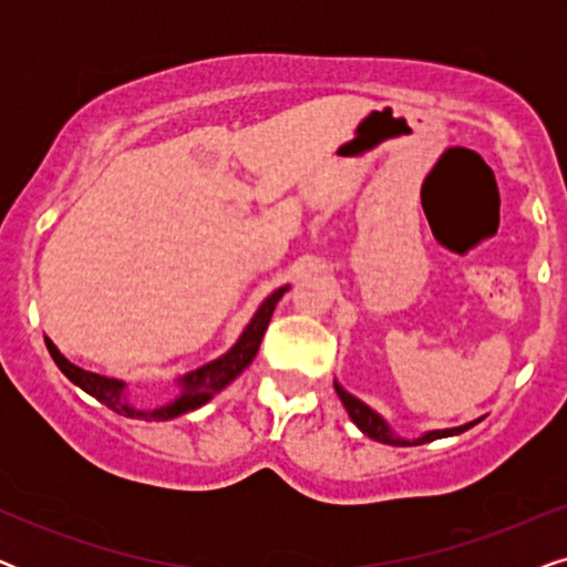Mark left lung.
<instances>
[{
    "label": "left lung",
    "mask_w": 567,
    "mask_h": 567,
    "mask_svg": "<svg viewBox=\"0 0 567 567\" xmlns=\"http://www.w3.org/2000/svg\"><path fill=\"white\" fill-rule=\"evenodd\" d=\"M336 392H338V398H340V402H343V408L348 410V415H351V421L359 425V429L367 433L369 439H374V441H382V444H392V446H417V444H429V441H436V439H446V436H456V433H462V431H467V429H472V425H475L477 421H472V423H464V425H456V429H441V431H425L423 436H417V439H402V436H398V433H394L392 429H390V423L384 421L382 415L377 413V410H371L367 402H361L359 398H353L351 392H346L343 386H340L338 382H336Z\"/></svg>",
    "instance_id": "obj_1"
}]
</instances>
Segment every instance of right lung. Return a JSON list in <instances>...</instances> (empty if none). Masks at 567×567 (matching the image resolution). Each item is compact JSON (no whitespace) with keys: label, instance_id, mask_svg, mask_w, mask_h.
<instances>
[{"label":"right lung","instance_id":"right-lung-1","mask_svg":"<svg viewBox=\"0 0 567 567\" xmlns=\"http://www.w3.org/2000/svg\"><path fill=\"white\" fill-rule=\"evenodd\" d=\"M286 291H289V286H281V289H276L270 297L262 299L258 312L252 315L250 322H247V328L243 330V336L237 338V343L231 346L227 353L219 355V359L208 361V363H204V367H198L196 371H188V374L177 379L175 398L157 408L134 405V402L128 400L126 382H121V379H113V377L95 374V371H84L82 367H76V363L69 361L49 338H45V348H49L51 359L56 361L61 374H64L69 382H74L76 386H80V390H84L95 400L103 402L105 408H111L118 415H126V417H142V421H169V417L185 415V413H190V410L206 405V402L212 400L216 392H221L224 386H227L229 382H235V379L243 374L247 367H250L255 353H258V348H260V340H262V336H266L270 317H274L278 299H281Z\"/></svg>","mask_w":567,"mask_h":567}]
</instances>
